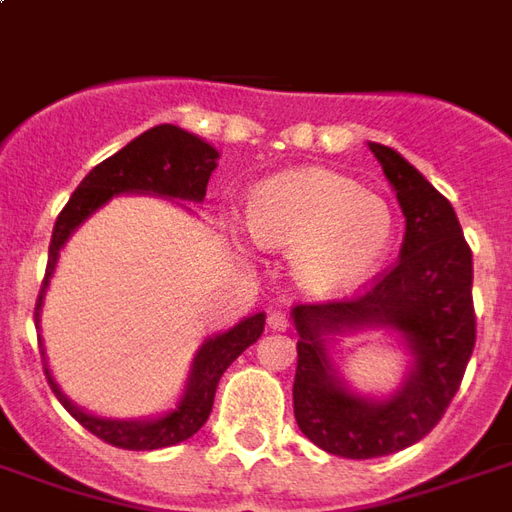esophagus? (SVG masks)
<instances>
[{"label":"esophagus","mask_w":512,"mask_h":512,"mask_svg":"<svg viewBox=\"0 0 512 512\" xmlns=\"http://www.w3.org/2000/svg\"><path fill=\"white\" fill-rule=\"evenodd\" d=\"M288 326L290 321L285 312H271V315H268V329H274V332H285Z\"/></svg>","instance_id":"esophagus-1"}]
</instances>
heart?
<instances>
[{
	"instance_id": "1",
	"label": "heart",
	"mask_w": 512,
	"mask_h": 512,
	"mask_svg": "<svg viewBox=\"0 0 512 512\" xmlns=\"http://www.w3.org/2000/svg\"><path fill=\"white\" fill-rule=\"evenodd\" d=\"M246 230L257 246L290 252L312 296H345L376 274L395 241L392 205L332 169L285 172L246 200Z\"/></svg>"
}]
</instances>
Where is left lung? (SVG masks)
Here are the masks:
<instances>
[{
  "instance_id": "obj_1",
  "label": "left lung",
  "mask_w": 512,
  "mask_h": 512,
  "mask_svg": "<svg viewBox=\"0 0 512 512\" xmlns=\"http://www.w3.org/2000/svg\"><path fill=\"white\" fill-rule=\"evenodd\" d=\"M406 216L397 263L354 299L299 304L293 414L301 433L343 458H381L439 425L474 351L472 249L450 200L392 147L370 142ZM370 325L404 334L415 365L384 401L354 396L328 362V340Z\"/></svg>"
}]
</instances>
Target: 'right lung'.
I'll return each instance as SVG.
<instances>
[{
	"label": "right lung",
	"mask_w": 512,
	"mask_h": 512,
	"mask_svg": "<svg viewBox=\"0 0 512 512\" xmlns=\"http://www.w3.org/2000/svg\"><path fill=\"white\" fill-rule=\"evenodd\" d=\"M216 158H219V150L208 145L205 139L164 123V126L139 134L134 142L117 150L115 156H109L98 167L90 169V175L79 183V189L73 191L71 200L62 208L57 224H54L49 266H46V277H43L38 304H35V326H40V307H43V296H46L49 279L57 266L60 249L90 213L98 211L117 194H128V191L156 194V197H169V200L202 202L211 172L216 169ZM263 326H266V315L257 312V315H249L241 323H235L233 329L208 337L194 356L189 384L180 397L178 408H172L156 419H104L87 414L62 395L46 362H43V370H46V378H49L57 400L93 436L104 439L112 447H120V450H161V447L186 441L205 425L213 408L219 378L249 345L257 343V337L263 334Z\"/></svg>",
	"instance_id": "add662e5"
}]
</instances>
